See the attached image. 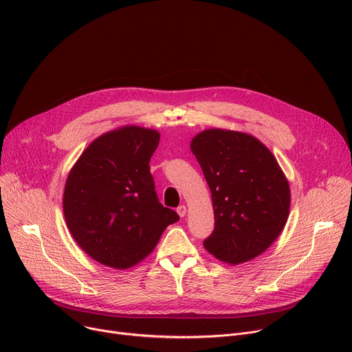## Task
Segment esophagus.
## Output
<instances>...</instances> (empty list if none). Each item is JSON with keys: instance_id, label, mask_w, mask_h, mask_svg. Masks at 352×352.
Listing matches in <instances>:
<instances>
[{"instance_id": "obj_1", "label": "esophagus", "mask_w": 352, "mask_h": 352, "mask_svg": "<svg viewBox=\"0 0 352 352\" xmlns=\"http://www.w3.org/2000/svg\"><path fill=\"white\" fill-rule=\"evenodd\" d=\"M177 213L179 214V217H184L185 214H186V208L184 206V205H181V206H178L177 208Z\"/></svg>"}]
</instances>
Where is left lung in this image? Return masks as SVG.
Wrapping results in <instances>:
<instances>
[{
    "label": "left lung",
    "instance_id": "1",
    "mask_svg": "<svg viewBox=\"0 0 352 352\" xmlns=\"http://www.w3.org/2000/svg\"><path fill=\"white\" fill-rule=\"evenodd\" d=\"M190 150L213 199L208 252L231 265L265 252L289 212V186L270 150L254 136L224 129L199 133Z\"/></svg>",
    "mask_w": 352,
    "mask_h": 352
}]
</instances>
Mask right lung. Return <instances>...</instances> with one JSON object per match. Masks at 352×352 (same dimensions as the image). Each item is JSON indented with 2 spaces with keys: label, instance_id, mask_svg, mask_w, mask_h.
Masks as SVG:
<instances>
[{
  "label": "right lung",
  "instance_id": "obj_1",
  "mask_svg": "<svg viewBox=\"0 0 352 352\" xmlns=\"http://www.w3.org/2000/svg\"><path fill=\"white\" fill-rule=\"evenodd\" d=\"M156 131L125 126L93 140L64 190L68 228L98 263L126 269L144 259L179 216L164 208L150 173Z\"/></svg>",
  "mask_w": 352,
  "mask_h": 352
}]
</instances>
